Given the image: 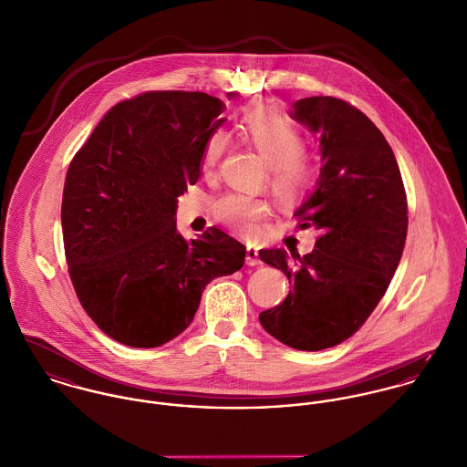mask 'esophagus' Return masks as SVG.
I'll return each instance as SVG.
<instances>
[{"mask_svg": "<svg viewBox=\"0 0 467 467\" xmlns=\"http://www.w3.org/2000/svg\"><path fill=\"white\" fill-rule=\"evenodd\" d=\"M246 265H250V266H257V265H261V259H259V248H255V246H252V244H248V246H246Z\"/></svg>", "mask_w": 467, "mask_h": 467, "instance_id": "1", "label": "esophagus"}]
</instances>
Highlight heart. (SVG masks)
Segmentation results:
<instances>
[{
	"label": "heart",
	"instance_id": "1",
	"mask_svg": "<svg viewBox=\"0 0 467 467\" xmlns=\"http://www.w3.org/2000/svg\"><path fill=\"white\" fill-rule=\"evenodd\" d=\"M239 136L252 145L267 163L269 187L284 201L302 198L317 182L318 165L304 149L302 130L278 108L259 104L243 113L237 122ZM228 136L215 130L204 138L201 149V171L212 176L224 156ZM215 217L230 230L252 237L259 234L269 215V202L248 194H226L213 206Z\"/></svg>",
	"mask_w": 467,
	"mask_h": 467
}]
</instances>
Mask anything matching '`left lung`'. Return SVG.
<instances>
[{"label": "left lung", "instance_id": "8db88e82", "mask_svg": "<svg viewBox=\"0 0 467 467\" xmlns=\"http://www.w3.org/2000/svg\"><path fill=\"white\" fill-rule=\"evenodd\" d=\"M291 117L320 136L322 172L295 217L315 226V250L278 248L259 257L285 273L291 291L259 320L298 350H324L356 333L398 269L408 232V202L394 150L374 122L348 102L309 97Z\"/></svg>", "mask_w": 467, "mask_h": 467}]
</instances>
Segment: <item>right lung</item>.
I'll return each mask as SVG.
<instances>
[{"mask_svg": "<svg viewBox=\"0 0 467 467\" xmlns=\"http://www.w3.org/2000/svg\"><path fill=\"white\" fill-rule=\"evenodd\" d=\"M224 104L201 91H145L113 106L67 167L61 221L77 298L102 333L134 348L183 333L204 285L246 248L210 226L187 241L176 200L200 178Z\"/></svg>", "mask_w": 467, "mask_h": 467, "instance_id": "add662e5", "label": "right lung"}]
</instances>
